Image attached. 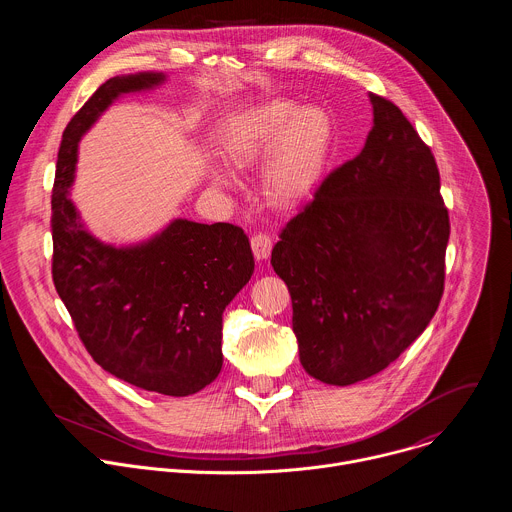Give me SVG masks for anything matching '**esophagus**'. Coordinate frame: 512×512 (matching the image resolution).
Returning <instances> with one entry per match:
<instances>
[{
    "instance_id": "esophagus-1",
    "label": "esophagus",
    "mask_w": 512,
    "mask_h": 512,
    "mask_svg": "<svg viewBox=\"0 0 512 512\" xmlns=\"http://www.w3.org/2000/svg\"><path fill=\"white\" fill-rule=\"evenodd\" d=\"M271 247H273V239H271L269 235H265V233H255V235L251 237L253 255H255L259 261H263V259L269 257Z\"/></svg>"
}]
</instances>
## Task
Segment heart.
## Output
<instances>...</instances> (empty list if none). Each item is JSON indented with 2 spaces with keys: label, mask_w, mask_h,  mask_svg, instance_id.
<instances>
[{
  "label": "heart",
  "mask_w": 512,
  "mask_h": 512,
  "mask_svg": "<svg viewBox=\"0 0 512 512\" xmlns=\"http://www.w3.org/2000/svg\"><path fill=\"white\" fill-rule=\"evenodd\" d=\"M332 143V123L320 107H300L287 99H271L245 113L225 139V156L235 170H245L268 152L261 188L265 198L281 208L302 202L320 180ZM218 188L231 178L214 170Z\"/></svg>",
  "instance_id": "b5f03b06"
}]
</instances>
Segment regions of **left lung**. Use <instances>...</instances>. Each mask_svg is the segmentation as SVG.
Segmentation results:
<instances>
[{
    "label": "left lung",
    "mask_w": 512,
    "mask_h": 512,
    "mask_svg": "<svg viewBox=\"0 0 512 512\" xmlns=\"http://www.w3.org/2000/svg\"><path fill=\"white\" fill-rule=\"evenodd\" d=\"M369 97L362 152L324 178L271 251L302 367L338 387L399 358L433 318L446 279L450 216L435 158L395 103Z\"/></svg>",
    "instance_id": "left-lung-1"
}]
</instances>
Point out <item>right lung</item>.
Returning <instances> with one entry per match:
<instances>
[{"label": "right lung", "mask_w": 512, "mask_h": 512, "mask_svg": "<svg viewBox=\"0 0 512 512\" xmlns=\"http://www.w3.org/2000/svg\"><path fill=\"white\" fill-rule=\"evenodd\" d=\"M164 81L162 72L113 77L66 125L52 188V279L99 367L143 391L186 397L221 373L223 312L255 269L247 235L176 218L150 241L113 247L83 227L68 198L79 141L99 115Z\"/></svg>", "instance_id": "obj_1"}]
</instances>
